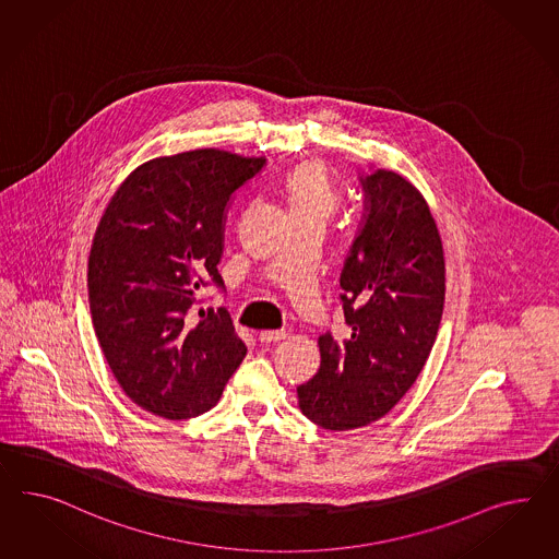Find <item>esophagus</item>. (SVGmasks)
I'll return each mask as SVG.
<instances>
[{
	"mask_svg": "<svg viewBox=\"0 0 559 559\" xmlns=\"http://www.w3.org/2000/svg\"><path fill=\"white\" fill-rule=\"evenodd\" d=\"M287 335V332H260L258 340H260L262 344H272V342H281V340H285Z\"/></svg>",
	"mask_w": 559,
	"mask_h": 559,
	"instance_id": "1",
	"label": "esophagus"
}]
</instances>
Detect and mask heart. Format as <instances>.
<instances>
[{"label":"heart","mask_w":559,"mask_h":559,"mask_svg":"<svg viewBox=\"0 0 559 559\" xmlns=\"http://www.w3.org/2000/svg\"><path fill=\"white\" fill-rule=\"evenodd\" d=\"M281 193L290 222L307 219L325 226L342 203L328 166L313 158L302 160L288 170L281 181Z\"/></svg>","instance_id":"heart-1"}]
</instances>
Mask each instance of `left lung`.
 <instances>
[{
  "label": "left lung",
  "instance_id": "left-lung-1",
  "mask_svg": "<svg viewBox=\"0 0 559 559\" xmlns=\"http://www.w3.org/2000/svg\"><path fill=\"white\" fill-rule=\"evenodd\" d=\"M364 219L340 276L349 335H319L318 374L299 408L328 431L378 421L427 362L445 301V260L427 201L393 170L360 179Z\"/></svg>",
  "mask_w": 559,
  "mask_h": 559
}]
</instances>
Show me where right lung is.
Listing matches in <instances>:
<instances>
[{
	"label": "right lung",
	"mask_w": 559,
	"mask_h": 559,
	"mask_svg": "<svg viewBox=\"0 0 559 559\" xmlns=\"http://www.w3.org/2000/svg\"><path fill=\"white\" fill-rule=\"evenodd\" d=\"M266 158L199 148L152 158L121 182L95 229L91 321L121 391L165 419L215 407L246 346L226 309L195 316L199 288H224L229 197Z\"/></svg>",
	"instance_id": "1"
}]
</instances>
